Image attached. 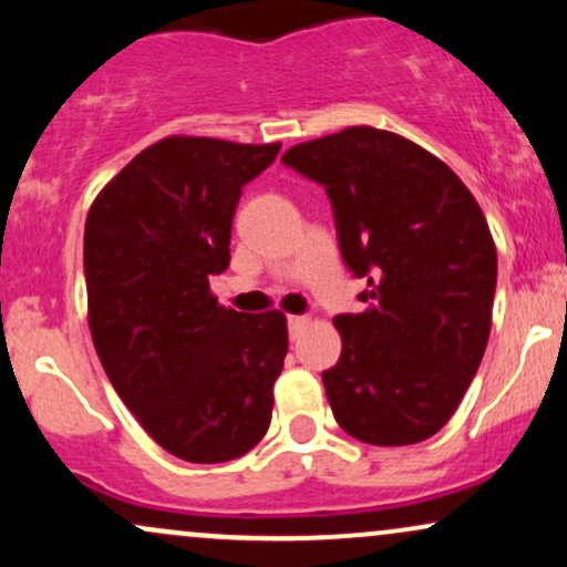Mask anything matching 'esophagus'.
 <instances>
[{
    "mask_svg": "<svg viewBox=\"0 0 567 567\" xmlns=\"http://www.w3.org/2000/svg\"><path fill=\"white\" fill-rule=\"evenodd\" d=\"M306 324H309V317H303V315H292V317H288V330H290V338H298V336H301Z\"/></svg>",
    "mask_w": 567,
    "mask_h": 567,
    "instance_id": "esophagus-1",
    "label": "esophagus"
}]
</instances>
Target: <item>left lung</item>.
<instances>
[{"instance_id":"8db88e82","label":"left lung","mask_w":567,"mask_h":567,"mask_svg":"<svg viewBox=\"0 0 567 567\" xmlns=\"http://www.w3.org/2000/svg\"><path fill=\"white\" fill-rule=\"evenodd\" d=\"M285 167L320 184L343 264L365 290L338 315L341 357L322 373L336 421L370 445L437 434L483 362L496 245L470 188L402 135L347 127L298 143Z\"/></svg>"}]
</instances>
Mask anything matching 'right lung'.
<instances>
[{"instance_id": "1", "label": "right lung", "mask_w": 567, "mask_h": 567, "mask_svg": "<svg viewBox=\"0 0 567 567\" xmlns=\"http://www.w3.org/2000/svg\"><path fill=\"white\" fill-rule=\"evenodd\" d=\"M279 143L165 138L97 194L84 224L90 333L109 381L175 458L224 464L258 445L288 354L279 311L218 306L243 186Z\"/></svg>"}]
</instances>
